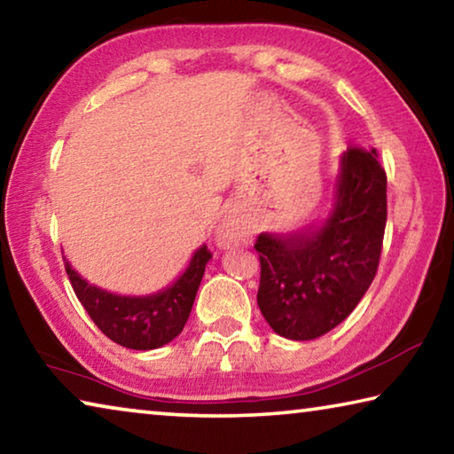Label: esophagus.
Wrapping results in <instances>:
<instances>
[{
    "mask_svg": "<svg viewBox=\"0 0 454 454\" xmlns=\"http://www.w3.org/2000/svg\"><path fill=\"white\" fill-rule=\"evenodd\" d=\"M244 232L242 228L236 224L234 220H226L222 222V226L218 228V246H234V244H240L244 242Z\"/></svg>",
    "mask_w": 454,
    "mask_h": 454,
    "instance_id": "34e87169",
    "label": "esophagus"
}]
</instances>
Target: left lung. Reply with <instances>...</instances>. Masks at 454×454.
<instances>
[{"mask_svg":"<svg viewBox=\"0 0 454 454\" xmlns=\"http://www.w3.org/2000/svg\"><path fill=\"white\" fill-rule=\"evenodd\" d=\"M387 172L379 152L348 145L328 218L290 234H260L258 306L276 334L312 340L356 309L379 270Z\"/></svg>","mask_w":454,"mask_h":454,"instance_id":"8db88e82","label":"left lung"}]
</instances>
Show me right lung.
Wrapping results in <instances>:
<instances>
[{
    "mask_svg": "<svg viewBox=\"0 0 454 454\" xmlns=\"http://www.w3.org/2000/svg\"><path fill=\"white\" fill-rule=\"evenodd\" d=\"M210 258L208 246L198 248L186 272L170 288L152 296H118L91 286L67 262L66 272L78 301L110 340L126 348L152 350L182 333Z\"/></svg>",
    "mask_w": 454,
    "mask_h": 454,
    "instance_id": "right-lung-1",
    "label": "right lung"
}]
</instances>
